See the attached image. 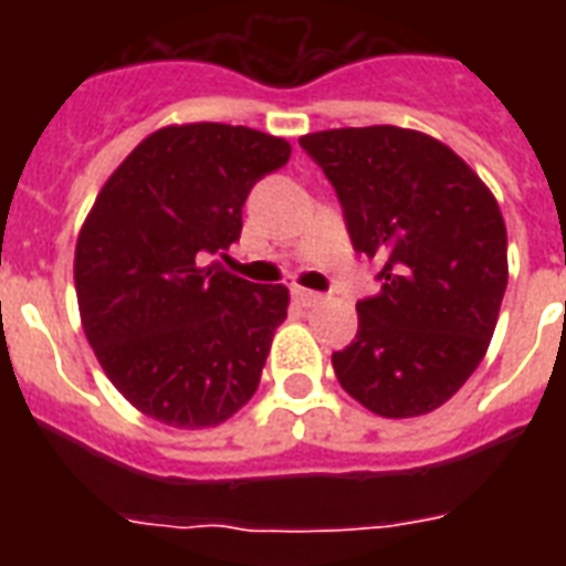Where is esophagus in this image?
<instances>
[{
  "instance_id": "34e87169",
  "label": "esophagus",
  "mask_w": 566,
  "mask_h": 566,
  "mask_svg": "<svg viewBox=\"0 0 566 566\" xmlns=\"http://www.w3.org/2000/svg\"><path fill=\"white\" fill-rule=\"evenodd\" d=\"M293 296H296V302H300V305H305V308H311V305H319V302H323V293L308 291V287H293Z\"/></svg>"
}]
</instances>
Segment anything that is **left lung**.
Wrapping results in <instances>:
<instances>
[{
  "label": "left lung",
  "mask_w": 566,
  "mask_h": 566,
  "mask_svg": "<svg viewBox=\"0 0 566 566\" xmlns=\"http://www.w3.org/2000/svg\"><path fill=\"white\" fill-rule=\"evenodd\" d=\"M344 205L358 252L385 261L358 335L332 367L367 411L405 420L452 399L491 346L509 284L500 202L426 132L328 128L300 137Z\"/></svg>",
  "instance_id": "obj_1"
}]
</instances>
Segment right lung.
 <instances>
[{
	"instance_id": "obj_1",
	"label": "right lung",
	"mask_w": 566,
	"mask_h": 566,
	"mask_svg": "<svg viewBox=\"0 0 566 566\" xmlns=\"http://www.w3.org/2000/svg\"><path fill=\"white\" fill-rule=\"evenodd\" d=\"M287 158L284 137L255 128L164 126L84 217L73 261L82 328L111 385L146 417L211 429L258 390L291 293L208 258L240 238L249 190Z\"/></svg>"
}]
</instances>
